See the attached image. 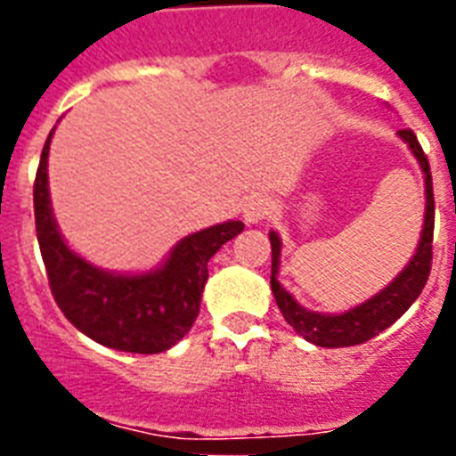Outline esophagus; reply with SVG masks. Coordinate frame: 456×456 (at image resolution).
Wrapping results in <instances>:
<instances>
[{"label":"esophagus","mask_w":456,"mask_h":456,"mask_svg":"<svg viewBox=\"0 0 456 456\" xmlns=\"http://www.w3.org/2000/svg\"><path fill=\"white\" fill-rule=\"evenodd\" d=\"M269 209H272V203L265 196H251V199L244 203V209H241V216L247 221L248 225L251 224H260L263 219H267Z\"/></svg>","instance_id":"1"}]
</instances>
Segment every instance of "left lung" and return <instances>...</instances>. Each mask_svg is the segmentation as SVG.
<instances>
[{
	"instance_id": "obj_1",
	"label": "left lung",
	"mask_w": 456,
	"mask_h": 456,
	"mask_svg": "<svg viewBox=\"0 0 456 456\" xmlns=\"http://www.w3.org/2000/svg\"><path fill=\"white\" fill-rule=\"evenodd\" d=\"M400 139L411 148L413 157L420 164L425 173V224H422L420 244L416 248V256L411 257L409 265L395 276L393 283L386 285L381 292H377L372 299L365 304L354 305L347 313L340 315H326V313H315V310L304 308L297 304L292 294L278 283V267H281V237L276 232H269L272 241V292L278 308L283 313L285 322L292 326L294 331L305 338L317 347H352L368 342L370 338L388 329L390 324L400 320L411 304L420 297L425 288L429 272H432V240H434V189H432V171L427 155L422 152L418 136L413 130L397 132Z\"/></svg>"
}]
</instances>
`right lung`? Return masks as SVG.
<instances>
[{"instance_id":"obj_1","label":"right lung","mask_w":456,"mask_h":456,"mask_svg":"<svg viewBox=\"0 0 456 456\" xmlns=\"http://www.w3.org/2000/svg\"><path fill=\"white\" fill-rule=\"evenodd\" d=\"M47 136L34 183L36 237L47 281L72 326L104 347L132 354L171 349L199 317L208 260L244 231L241 221L209 225L180 240L162 267L146 273H114L93 267L63 241L47 189Z\"/></svg>"}]
</instances>
